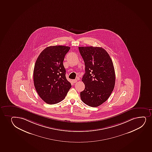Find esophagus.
I'll return each instance as SVG.
<instances>
[{"label":"esophagus","mask_w":152,"mask_h":152,"mask_svg":"<svg viewBox=\"0 0 152 152\" xmlns=\"http://www.w3.org/2000/svg\"><path fill=\"white\" fill-rule=\"evenodd\" d=\"M72 83L75 84V83H77V80L75 79V80H72Z\"/></svg>","instance_id":"34e87169"}]
</instances>
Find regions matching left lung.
<instances>
[{
    "mask_svg": "<svg viewBox=\"0 0 152 152\" xmlns=\"http://www.w3.org/2000/svg\"><path fill=\"white\" fill-rule=\"evenodd\" d=\"M85 65L82 81L85 88L80 93L86 104L97 107L107 101L115 85V72L110 56L101 47H80Z\"/></svg>",
    "mask_w": 152,
    "mask_h": 152,
    "instance_id": "obj_1",
    "label": "left lung"
}]
</instances>
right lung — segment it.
Instances as JSON below:
<instances>
[{"label": "right lung", "mask_w": 152, "mask_h": 152, "mask_svg": "<svg viewBox=\"0 0 152 152\" xmlns=\"http://www.w3.org/2000/svg\"><path fill=\"white\" fill-rule=\"evenodd\" d=\"M70 49L64 45L50 46L40 53L35 62L34 87L39 97L49 104L62 101L72 87L66 78L63 64Z\"/></svg>", "instance_id": "1"}]
</instances>
